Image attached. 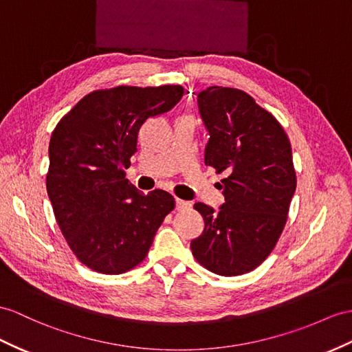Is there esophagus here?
Wrapping results in <instances>:
<instances>
[{
  "label": "esophagus",
  "instance_id": "1",
  "mask_svg": "<svg viewBox=\"0 0 352 352\" xmlns=\"http://www.w3.org/2000/svg\"><path fill=\"white\" fill-rule=\"evenodd\" d=\"M190 208H191V203L190 201L176 199V209L177 210H186V209H190Z\"/></svg>",
  "mask_w": 352,
  "mask_h": 352
}]
</instances>
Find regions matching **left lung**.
Masks as SVG:
<instances>
[{
    "label": "left lung",
    "mask_w": 352,
    "mask_h": 352,
    "mask_svg": "<svg viewBox=\"0 0 352 352\" xmlns=\"http://www.w3.org/2000/svg\"><path fill=\"white\" fill-rule=\"evenodd\" d=\"M197 101L209 133L204 162L226 175V203L194 204L204 230L192 255L217 275H243L267 258L285 227L297 185L293 152L276 118L246 92L210 87Z\"/></svg>",
    "instance_id": "obj_1"
}]
</instances>
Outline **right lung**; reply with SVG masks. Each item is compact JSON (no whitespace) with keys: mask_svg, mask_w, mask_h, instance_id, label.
Listing matches in <instances>:
<instances>
[{"mask_svg":"<svg viewBox=\"0 0 352 352\" xmlns=\"http://www.w3.org/2000/svg\"><path fill=\"white\" fill-rule=\"evenodd\" d=\"M182 96L181 85L98 89L54 130L47 195L68 246L89 269L119 275L135 267L175 209L173 195L143 194L125 179V168L146 119L171 110Z\"/></svg>","mask_w":352,"mask_h":352,"instance_id":"1","label":"right lung"}]
</instances>
